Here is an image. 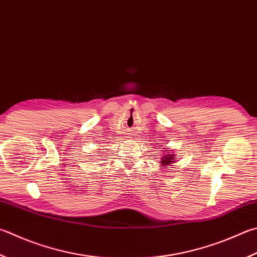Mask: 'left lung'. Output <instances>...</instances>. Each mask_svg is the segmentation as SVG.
Returning a JSON list of instances; mask_svg holds the SVG:
<instances>
[{
	"instance_id": "obj_1",
	"label": "left lung",
	"mask_w": 257,
	"mask_h": 257,
	"mask_svg": "<svg viewBox=\"0 0 257 257\" xmlns=\"http://www.w3.org/2000/svg\"><path fill=\"white\" fill-rule=\"evenodd\" d=\"M165 154L164 155H163V158H162V166H166L167 169H170L169 166H171L172 164H173V163L175 162V160H174V154H171L169 151H165L164 152Z\"/></svg>"
}]
</instances>
